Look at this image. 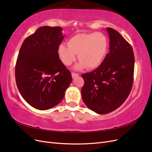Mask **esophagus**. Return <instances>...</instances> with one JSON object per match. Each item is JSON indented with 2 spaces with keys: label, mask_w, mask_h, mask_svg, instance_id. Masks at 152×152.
Masks as SVG:
<instances>
[{
  "label": "esophagus",
  "mask_w": 152,
  "mask_h": 152,
  "mask_svg": "<svg viewBox=\"0 0 152 152\" xmlns=\"http://www.w3.org/2000/svg\"><path fill=\"white\" fill-rule=\"evenodd\" d=\"M79 75L78 74V73H74V72H72V76L73 78H74V77H77V76H79Z\"/></svg>",
  "instance_id": "34e87169"
}]
</instances>
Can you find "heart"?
I'll use <instances>...</instances> for the list:
<instances>
[{
  "instance_id": "1",
  "label": "heart",
  "mask_w": 152,
  "mask_h": 152,
  "mask_svg": "<svg viewBox=\"0 0 152 152\" xmlns=\"http://www.w3.org/2000/svg\"><path fill=\"white\" fill-rule=\"evenodd\" d=\"M108 49V40L102 34H79L68 40V45L62 44L59 46L58 54L65 65H70L76 59L78 54L79 63L77 69L86 67L94 69L98 67L105 56Z\"/></svg>"
}]
</instances>
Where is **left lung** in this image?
I'll list each match as a JSON object with an SVG mask.
<instances>
[{
	"mask_svg": "<svg viewBox=\"0 0 152 152\" xmlns=\"http://www.w3.org/2000/svg\"><path fill=\"white\" fill-rule=\"evenodd\" d=\"M107 30L110 52L96 70L82 75L84 80L82 99L98 114H107L120 107L129 95L134 79V56L131 45L117 30Z\"/></svg>",
	"mask_w": 152,
	"mask_h": 152,
	"instance_id": "left-lung-1",
	"label": "left lung"
}]
</instances>
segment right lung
Listing matches in <instances>:
<instances>
[{
	"instance_id": "1",
	"label": "right lung",
	"mask_w": 152,
	"mask_h": 152,
	"mask_svg": "<svg viewBox=\"0 0 152 152\" xmlns=\"http://www.w3.org/2000/svg\"><path fill=\"white\" fill-rule=\"evenodd\" d=\"M60 26H41L26 37L18 54L16 82L31 107L46 110L58 104L72 81L70 72L59 59L64 36Z\"/></svg>"
}]
</instances>
